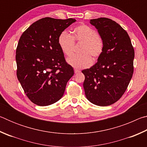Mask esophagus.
<instances>
[{
    "instance_id": "34e87169",
    "label": "esophagus",
    "mask_w": 147,
    "mask_h": 147,
    "mask_svg": "<svg viewBox=\"0 0 147 147\" xmlns=\"http://www.w3.org/2000/svg\"><path fill=\"white\" fill-rule=\"evenodd\" d=\"M74 73H75L76 74L79 73H80V71L78 70V69H74Z\"/></svg>"
}]
</instances>
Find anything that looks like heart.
<instances>
[{"instance_id":"b5f03b06","label":"heart","mask_w":147,"mask_h":147,"mask_svg":"<svg viewBox=\"0 0 147 147\" xmlns=\"http://www.w3.org/2000/svg\"><path fill=\"white\" fill-rule=\"evenodd\" d=\"M72 33L73 36L66 32L59 34L58 40L59 48L65 55L69 56L73 53L74 41L83 43L80 50L82 55L69 57L67 62L76 69L88 68L92 63L91 58L96 60L102 53L103 39L94 30L85 24L76 26Z\"/></svg>"}]
</instances>
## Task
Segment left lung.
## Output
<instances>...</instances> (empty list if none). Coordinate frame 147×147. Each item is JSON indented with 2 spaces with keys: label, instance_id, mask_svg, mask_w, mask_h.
I'll use <instances>...</instances> for the list:
<instances>
[{
  "label": "left lung",
  "instance_id": "left-lung-1",
  "mask_svg": "<svg viewBox=\"0 0 147 147\" xmlns=\"http://www.w3.org/2000/svg\"><path fill=\"white\" fill-rule=\"evenodd\" d=\"M103 39L104 49L97 62L82 71L86 98L95 105H111L121 98L134 73V49L126 30L105 17L90 20Z\"/></svg>",
  "mask_w": 147,
  "mask_h": 147
}]
</instances>
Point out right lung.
<instances>
[{
    "mask_svg": "<svg viewBox=\"0 0 147 147\" xmlns=\"http://www.w3.org/2000/svg\"><path fill=\"white\" fill-rule=\"evenodd\" d=\"M74 19L45 17L31 24L19 40L16 49L17 76L32 102L51 105L63 96L74 74L58 45V37Z\"/></svg>",
    "mask_w": 147,
    "mask_h": 147,
    "instance_id": "right-lung-1",
    "label": "right lung"
}]
</instances>
